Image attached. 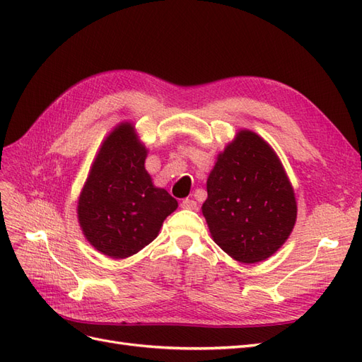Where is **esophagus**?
Returning <instances> with one entry per match:
<instances>
[{
  "instance_id": "34e87169",
  "label": "esophagus",
  "mask_w": 362,
  "mask_h": 362,
  "mask_svg": "<svg viewBox=\"0 0 362 362\" xmlns=\"http://www.w3.org/2000/svg\"><path fill=\"white\" fill-rule=\"evenodd\" d=\"M181 208H184V210H196V208H198V204H196V201L193 199L185 198L181 201Z\"/></svg>"
}]
</instances>
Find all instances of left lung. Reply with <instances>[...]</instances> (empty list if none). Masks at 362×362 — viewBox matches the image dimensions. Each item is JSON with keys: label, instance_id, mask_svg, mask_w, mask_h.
<instances>
[{"label": "left lung", "instance_id": "1", "mask_svg": "<svg viewBox=\"0 0 362 362\" xmlns=\"http://www.w3.org/2000/svg\"><path fill=\"white\" fill-rule=\"evenodd\" d=\"M202 214L229 257L254 264L284 245L296 222L294 192L275 152L252 131L217 158L206 181Z\"/></svg>", "mask_w": 362, "mask_h": 362}]
</instances>
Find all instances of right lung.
<instances>
[{
  "label": "right lung",
  "mask_w": 362,
  "mask_h": 362,
  "mask_svg": "<svg viewBox=\"0 0 362 362\" xmlns=\"http://www.w3.org/2000/svg\"><path fill=\"white\" fill-rule=\"evenodd\" d=\"M146 149L131 124L105 139L78 201L86 238L104 255L127 258L148 246L178 202L152 185Z\"/></svg>",
  "instance_id": "obj_1"
}]
</instances>
